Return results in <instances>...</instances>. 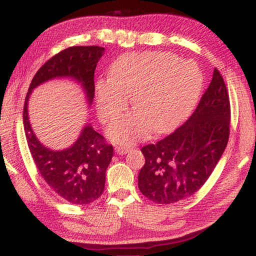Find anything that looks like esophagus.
<instances>
[{
	"mask_svg": "<svg viewBox=\"0 0 256 256\" xmlns=\"http://www.w3.org/2000/svg\"><path fill=\"white\" fill-rule=\"evenodd\" d=\"M128 151H130V146H118L115 148V152L120 156L128 154Z\"/></svg>",
	"mask_w": 256,
	"mask_h": 256,
	"instance_id": "1",
	"label": "esophagus"
}]
</instances>
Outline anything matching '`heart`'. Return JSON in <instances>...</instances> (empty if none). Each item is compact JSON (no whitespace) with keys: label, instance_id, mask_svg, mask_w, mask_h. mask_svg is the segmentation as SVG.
Instances as JSON below:
<instances>
[{"label":"heart","instance_id":"b5f03b06","mask_svg":"<svg viewBox=\"0 0 256 256\" xmlns=\"http://www.w3.org/2000/svg\"><path fill=\"white\" fill-rule=\"evenodd\" d=\"M203 76L196 64L180 62L170 53L126 54L112 64L110 79L96 84L99 118L108 123L126 110L128 97L136 110L108 128L115 144H132L154 130L164 133L185 120L196 107Z\"/></svg>","mask_w":256,"mask_h":256}]
</instances>
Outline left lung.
I'll return each mask as SVG.
<instances>
[{"label": "left lung", "instance_id": "1", "mask_svg": "<svg viewBox=\"0 0 256 256\" xmlns=\"http://www.w3.org/2000/svg\"><path fill=\"white\" fill-rule=\"evenodd\" d=\"M229 126V96L222 74L214 68L190 118L168 136L141 149L146 158L138 176L141 193L158 204H170L193 196L222 158Z\"/></svg>", "mask_w": 256, "mask_h": 256}]
</instances>
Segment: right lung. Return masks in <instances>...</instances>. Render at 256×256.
I'll list each match as a JSON object with an SVG mask.
<instances>
[{"label": "right lung", "instance_id": "add662e5", "mask_svg": "<svg viewBox=\"0 0 256 256\" xmlns=\"http://www.w3.org/2000/svg\"><path fill=\"white\" fill-rule=\"evenodd\" d=\"M105 48L99 46H73L50 58L34 74L26 96L24 126L28 146L38 172L60 198L73 204H89L105 188L106 170L112 150L105 138L86 123L71 146L52 150L38 140L28 115V102L34 88L50 80L70 79L81 86L90 107L94 97V76Z\"/></svg>", "mask_w": 256, "mask_h": 256}]
</instances>
